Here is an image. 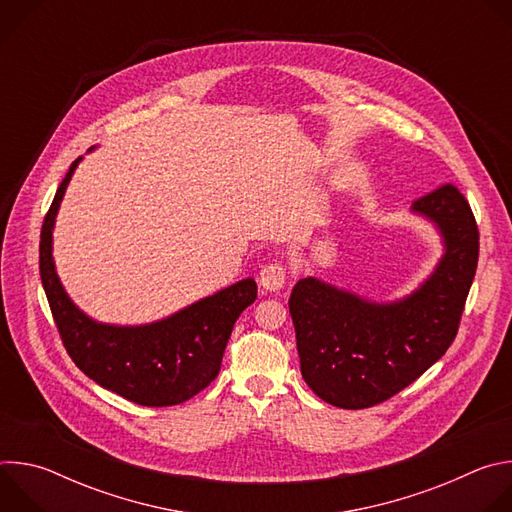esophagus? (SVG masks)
Returning <instances> with one entry per match:
<instances>
[{
	"instance_id": "1",
	"label": "esophagus",
	"mask_w": 512,
	"mask_h": 512,
	"mask_svg": "<svg viewBox=\"0 0 512 512\" xmlns=\"http://www.w3.org/2000/svg\"><path fill=\"white\" fill-rule=\"evenodd\" d=\"M285 277H287V269L283 263H267L261 267L259 271V285L267 291H277L285 285Z\"/></svg>"
}]
</instances>
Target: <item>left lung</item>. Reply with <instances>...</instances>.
I'll use <instances>...</instances> for the list:
<instances>
[{
  "mask_svg": "<svg viewBox=\"0 0 512 512\" xmlns=\"http://www.w3.org/2000/svg\"><path fill=\"white\" fill-rule=\"evenodd\" d=\"M411 210L429 218L446 247L411 296L379 304L316 277L291 291L302 377L334 407L367 409L391 399L440 360L458 334L478 265L476 218L454 184L419 196Z\"/></svg>",
  "mask_w": 512,
  "mask_h": 512,
  "instance_id": "1",
  "label": "left lung"
}]
</instances>
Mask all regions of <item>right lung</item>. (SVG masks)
I'll list each match as a JSON object with an SVG mask.
<instances>
[{
    "mask_svg": "<svg viewBox=\"0 0 512 512\" xmlns=\"http://www.w3.org/2000/svg\"><path fill=\"white\" fill-rule=\"evenodd\" d=\"M79 162L70 164L60 182L40 233V277L62 344L89 379L127 401L145 407L180 405L216 379L237 318L257 298V283L241 279L154 324L91 320L66 296L52 259L54 218Z\"/></svg>",
    "mask_w": 512,
    "mask_h": 512,
    "instance_id": "obj_1",
    "label": "right lung"
}]
</instances>
